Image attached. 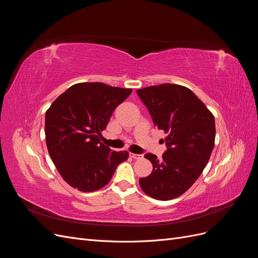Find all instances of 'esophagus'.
I'll return each mask as SVG.
<instances>
[{
	"mask_svg": "<svg viewBox=\"0 0 258 258\" xmlns=\"http://www.w3.org/2000/svg\"><path fill=\"white\" fill-rule=\"evenodd\" d=\"M130 157L134 158V159H141V158H142V155H138V154L130 153Z\"/></svg>",
	"mask_w": 258,
	"mask_h": 258,
	"instance_id": "obj_1",
	"label": "esophagus"
}]
</instances>
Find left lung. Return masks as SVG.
<instances>
[{
	"mask_svg": "<svg viewBox=\"0 0 258 258\" xmlns=\"http://www.w3.org/2000/svg\"><path fill=\"white\" fill-rule=\"evenodd\" d=\"M154 123L165 131L168 150L159 161L146 154L152 173L139 179L142 190L157 200L183 195L196 182L212 154L215 120L205 103L187 87L175 84L150 86L137 90Z\"/></svg>",
	"mask_w": 258,
	"mask_h": 258,
	"instance_id": "left-lung-1",
	"label": "left lung"
}]
</instances>
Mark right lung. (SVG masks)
<instances>
[{"mask_svg": "<svg viewBox=\"0 0 258 258\" xmlns=\"http://www.w3.org/2000/svg\"><path fill=\"white\" fill-rule=\"evenodd\" d=\"M132 89L79 83L53 101L45 115L46 145L62 178L81 191L102 188L129 153L100 142L117 105Z\"/></svg>", "mask_w": 258, "mask_h": 258, "instance_id": "add662e5", "label": "right lung"}]
</instances>
